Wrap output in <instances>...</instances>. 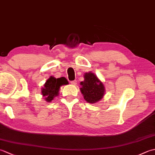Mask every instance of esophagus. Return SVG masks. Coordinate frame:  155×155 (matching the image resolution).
I'll return each mask as SVG.
<instances>
[{
  "instance_id": "obj_1",
  "label": "esophagus",
  "mask_w": 155,
  "mask_h": 155,
  "mask_svg": "<svg viewBox=\"0 0 155 155\" xmlns=\"http://www.w3.org/2000/svg\"><path fill=\"white\" fill-rule=\"evenodd\" d=\"M77 81H76V80H74V81H71V84H73V85H75V84H77Z\"/></svg>"
}]
</instances>
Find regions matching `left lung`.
I'll use <instances>...</instances> for the list:
<instances>
[{
	"label": "left lung",
	"instance_id": "left-lung-1",
	"mask_svg": "<svg viewBox=\"0 0 155 155\" xmlns=\"http://www.w3.org/2000/svg\"><path fill=\"white\" fill-rule=\"evenodd\" d=\"M81 93L84 100L90 103H95L103 97L104 87L103 84L92 72L85 73L84 81L81 83Z\"/></svg>",
	"mask_w": 155,
	"mask_h": 155
}]
</instances>
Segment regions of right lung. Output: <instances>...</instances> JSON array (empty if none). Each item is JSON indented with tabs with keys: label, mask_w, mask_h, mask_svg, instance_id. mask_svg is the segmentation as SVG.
Returning a JSON list of instances; mask_svg holds the SVG:
<instances>
[{
	"label": "right lung",
	"mask_w": 155,
	"mask_h": 155,
	"mask_svg": "<svg viewBox=\"0 0 155 155\" xmlns=\"http://www.w3.org/2000/svg\"><path fill=\"white\" fill-rule=\"evenodd\" d=\"M67 84H68V81L64 77L55 78L51 77L42 88V96L45 97V100L47 102H51L54 97L58 96L60 87Z\"/></svg>",
	"instance_id": "obj_1"
}]
</instances>
